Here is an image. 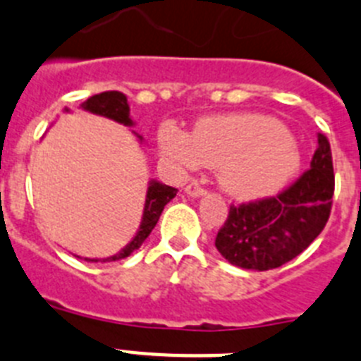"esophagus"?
<instances>
[{
    "instance_id": "esophagus-1",
    "label": "esophagus",
    "mask_w": 361,
    "mask_h": 361,
    "mask_svg": "<svg viewBox=\"0 0 361 361\" xmlns=\"http://www.w3.org/2000/svg\"><path fill=\"white\" fill-rule=\"evenodd\" d=\"M185 194H187L188 197H201L207 194V190H204L200 183H188L187 187H185Z\"/></svg>"
}]
</instances>
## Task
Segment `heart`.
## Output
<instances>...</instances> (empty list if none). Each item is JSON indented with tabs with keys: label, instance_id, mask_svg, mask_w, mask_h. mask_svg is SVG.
<instances>
[{
	"label": "heart",
	"instance_id": "heart-1",
	"mask_svg": "<svg viewBox=\"0 0 361 361\" xmlns=\"http://www.w3.org/2000/svg\"><path fill=\"white\" fill-rule=\"evenodd\" d=\"M158 140L161 151L183 167H217L219 187L237 200L281 192L302 165L300 149L288 128L259 113L204 116L192 135L167 122Z\"/></svg>",
	"mask_w": 361,
	"mask_h": 361
}]
</instances>
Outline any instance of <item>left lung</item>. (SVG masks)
I'll return each mask as SVG.
<instances>
[{
    "instance_id": "8db88e82",
    "label": "left lung",
    "mask_w": 361,
    "mask_h": 361,
    "mask_svg": "<svg viewBox=\"0 0 361 361\" xmlns=\"http://www.w3.org/2000/svg\"><path fill=\"white\" fill-rule=\"evenodd\" d=\"M334 192L329 142L318 133L311 169L277 197L230 207L216 248L230 264L266 271L290 262L320 235Z\"/></svg>"
}]
</instances>
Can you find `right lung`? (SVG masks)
<instances>
[{
	"label": "right lung",
	"instance_id": "add662e5",
	"mask_svg": "<svg viewBox=\"0 0 361 361\" xmlns=\"http://www.w3.org/2000/svg\"><path fill=\"white\" fill-rule=\"evenodd\" d=\"M80 109L87 113H93V115H100L106 116L109 120H115L118 124L126 126V128H133L135 122H133L131 115H129V104H128V97L124 93L120 92H102L97 93V95L90 97L87 100H84L82 104L79 106ZM64 111H70V109L64 108ZM135 133V131H133ZM138 142H144L138 133H135ZM178 188L169 187V185L161 183L158 180H151L149 181L147 187V194H145V203H144V214H142V221L140 226L136 230L135 237H133L131 241L124 246V248L120 250L118 253L111 255V257H104V259H84V261L90 262H113V261H120V259L129 257L135 250H138L142 246V243L145 241L149 237V233L152 232V228L157 226L158 219H160L161 212H164L165 204L169 201L173 200L176 196Z\"/></svg>",
	"mask_w": 361,
	"mask_h": 361
}]
</instances>
